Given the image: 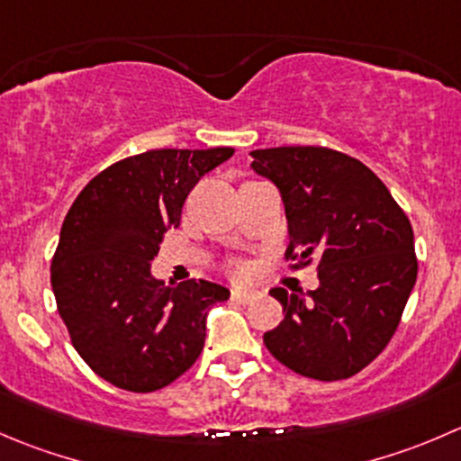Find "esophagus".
I'll return each mask as SVG.
<instances>
[{"label":"esophagus","mask_w":461,"mask_h":461,"mask_svg":"<svg viewBox=\"0 0 461 461\" xmlns=\"http://www.w3.org/2000/svg\"><path fill=\"white\" fill-rule=\"evenodd\" d=\"M257 297H258V293H257V290H252V288H234V290H231V299H234V302H239V303H249V302H254Z\"/></svg>","instance_id":"1"}]
</instances>
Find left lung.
Returning a JSON list of instances; mask_svg holds the SVG:
<instances>
[{
  "label": "left lung",
  "instance_id": "1",
  "mask_svg": "<svg viewBox=\"0 0 461 461\" xmlns=\"http://www.w3.org/2000/svg\"><path fill=\"white\" fill-rule=\"evenodd\" d=\"M285 207L293 267L317 261L308 297L272 288L284 320L267 351L315 381H342L387 347L417 281L414 234L387 186L363 162L324 146L252 150Z\"/></svg>",
  "mask_w": 461,
  "mask_h": 461
}]
</instances>
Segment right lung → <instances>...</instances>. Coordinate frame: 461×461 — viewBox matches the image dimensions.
<instances>
[{
	"label": "right lung",
	"instance_id": "obj_1",
	"mask_svg": "<svg viewBox=\"0 0 461 461\" xmlns=\"http://www.w3.org/2000/svg\"><path fill=\"white\" fill-rule=\"evenodd\" d=\"M234 149L146 150L98 173L67 212L51 261L58 312L80 358L128 392L171 385L198 360L207 312L230 290L167 285L150 261L180 225L189 191Z\"/></svg>",
	"mask_w": 461,
	"mask_h": 461
}]
</instances>
